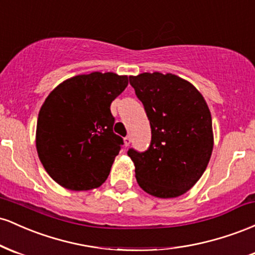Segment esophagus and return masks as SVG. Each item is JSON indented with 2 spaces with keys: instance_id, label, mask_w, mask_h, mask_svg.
<instances>
[{
  "instance_id": "esophagus-1",
  "label": "esophagus",
  "mask_w": 255,
  "mask_h": 255,
  "mask_svg": "<svg viewBox=\"0 0 255 255\" xmlns=\"http://www.w3.org/2000/svg\"><path fill=\"white\" fill-rule=\"evenodd\" d=\"M130 141H131V140H130V137H129V136H126V137H125V139H124V142H125V146H126V147H127V146H129V145H130Z\"/></svg>"
}]
</instances>
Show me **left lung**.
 <instances>
[{"label":"left lung","instance_id":"obj_1","mask_svg":"<svg viewBox=\"0 0 255 255\" xmlns=\"http://www.w3.org/2000/svg\"><path fill=\"white\" fill-rule=\"evenodd\" d=\"M151 125L147 151L130 148L139 186L160 199L187 193L206 170L213 150L212 118L203 95L171 73L129 77Z\"/></svg>","mask_w":255,"mask_h":255}]
</instances>
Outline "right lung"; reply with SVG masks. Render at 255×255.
<instances>
[{
	"label": "right lung",
	"mask_w": 255,
	"mask_h": 255,
	"mask_svg": "<svg viewBox=\"0 0 255 255\" xmlns=\"http://www.w3.org/2000/svg\"><path fill=\"white\" fill-rule=\"evenodd\" d=\"M127 75L93 72L67 79L49 93L38 114L36 147L55 182L90 191L105 182L124 140L113 131L111 102Z\"/></svg>",
	"instance_id": "obj_1"
}]
</instances>
